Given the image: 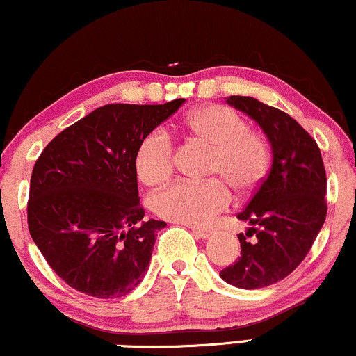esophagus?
Here are the masks:
<instances>
[{"instance_id":"34e87169","label":"esophagus","mask_w":356,"mask_h":356,"mask_svg":"<svg viewBox=\"0 0 356 356\" xmlns=\"http://www.w3.org/2000/svg\"><path fill=\"white\" fill-rule=\"evenodd\" d=\"M191 232H193V235H195L196 238H202V240H207V238L211 235L210 229H207V228H196V227H191Z\"/></svg>"}]
</instances>
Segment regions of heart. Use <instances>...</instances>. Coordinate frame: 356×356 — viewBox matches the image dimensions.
Instances as JSON below:
<instances>
[{
	"mask_svg": "<svg viewBox=\"0 0 356 356\" xmlns=\"http://www.w3.org/2000/svg\"><path fill=\"white\" fill-rule=\"evenodd\" d=\"M188 136L210 149L203 183L177 181L152 196V208L161 218L186 225H204L232 202V190L253 195L268 175L271 148L261 133L227 106L210 104L191 111L185 120ZM136 173L145 185L156 186L173 173V143L165 129H154L138 146Z\"/></svg>",
	"mask_w": 356,
	"mask_h": 356,
	"instance_id": "obj_1",
	"label": "heart"
}]
</instances>
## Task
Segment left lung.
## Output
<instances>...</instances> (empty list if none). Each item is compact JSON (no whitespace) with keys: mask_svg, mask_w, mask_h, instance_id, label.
<instances>
[{"mask_svg":"<svg viewBox=\"0 0 356 356\" xmlns=\"http://www.w3.org/2000/svg\"><path fill=\"white\" fill-rule=\"evenodd\" d=\"M227 103L260 124L273 153L265 181L238 213L250 225L238 235L240 257L220 271L229 285L257 290L288 277L310 252L327 218V173L316 141L285 111L250 96Z\"/></svg>","mask_w":356,"mask_h":356,"instance_id":"left-lung-1","label":"left lung"}]
</instances>
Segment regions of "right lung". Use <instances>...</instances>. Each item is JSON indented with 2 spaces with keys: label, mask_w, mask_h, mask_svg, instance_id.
Listing matches in <instances>:
<instances>
[{
  "label": "right lung",
  "mask_w": 356,
  "mask_h": 356,
  "mask_svg": "<svg viewBox=\"0 0 356 356\" xmlns=\"http://www.w3.org/2000/svg\"><path fill=\"white\" fill-rule=\"evenodd\" d=\"M185 99L104 104L54 136L35 163L28 228L54 273L96 298L140 285L165 221L143 220L136 153Z\"/></svg>",
  "instance_id": "add662e5"
}]
</instances>
